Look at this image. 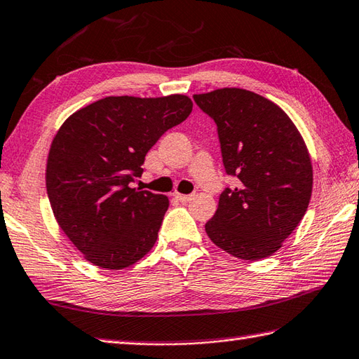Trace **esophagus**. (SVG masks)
I'll return each mask as SVG.
<instances>
[{
    "mask_svg": "<svg viewBox=\"0 0 359 359\" xmlns=\"http://www.w3.org/2000/svg\"><path fill=\"white\" fill-rule=\"evenodd\" d=\"M175 199H177L179 202H188V201H191V198H193V194H180V193H174L172 194Z\"/></svg>",
    "mask_w": 359,
    "mask_h": 359,
    "instance_id": "34e87169",
    "label": "esophagus"
}]
</instances>
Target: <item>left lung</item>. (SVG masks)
<instances>
[{
  "mask_svg": "<svg viewBox=\"0 0 359 359\" xmlns=\"http://www.w3.org/2000/svg\"><path fill=\"white\" fill-rule=\"evenodd\" d=\"M193 97L215 119L224 168L238 179L221 193L207 235L236 258L269 257L299 226L311 199L313 166L304 138L277 104L254 91L219 88Z\"/></svg>",
  "mask_w": 359,
  "mask_h": 359,
  "instance_id": "obj_1",
  "label": "left lung"
}]
</instances>
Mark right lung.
Segmentation results:
<instances>
[{"label": "right lung", "mask_w": 359, "mask_h": 359, "mask_svg": "<svg viewBox=\"0 0 359 359\" xmlns=\"http://www.w3.org/2000/svg\"><path fill=\"white\" fill-rule=\"evenodd\" d=\"M191 110L185 95L107 96L60 126L48 154L46 191L55 221L90 263L124 269L154 248L170 201L130 184L147 151Z\"/></svg>", "instance_id": "add662e5"}]
</instances>
